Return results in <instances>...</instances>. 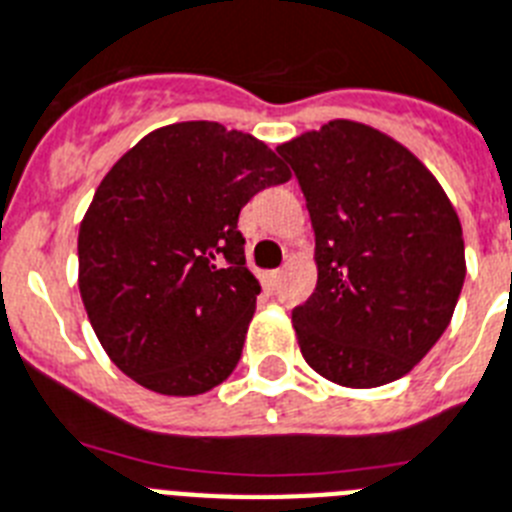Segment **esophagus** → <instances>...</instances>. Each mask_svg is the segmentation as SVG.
Returning <instances> with one entry per match:
<instances>
[{"label":"esophagus","mask_w":512,"mask_h":512,"mask_svg":"<svg viewBox=\"0 0 512 512\" xmlns=\"http://www.w3.org/2000/svg\"><path fill=\"white\" fill-rule=\"evenodd\" d=\"M281 276H284L281 270H270V273H265V276H263L265 286H268V289H276L278 281H281Z\"/></svg>","instance_id":"1"}]
</instances>
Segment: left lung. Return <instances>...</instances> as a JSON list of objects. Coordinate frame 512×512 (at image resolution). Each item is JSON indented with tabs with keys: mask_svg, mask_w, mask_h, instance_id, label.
I'll use <instances>...</instances> for the list:
<instances>
[{
	"mask_svg": "<svg viewBox=\"0 0 512 512\" xmlns=\"http://www.w3.org/2000/svg\"><path fill=\"white\" fill-rule=\"evenodd\" d=\"M315 231L318 284L292 310L302 357L350 389L397 381L450 326L465 281L460 218L392 136L328 120L278 144Z\"/></svg>",
	"mask_w": 512,
	"mask_h": 512,
	"instance_id": "left-lung-1",
	"label": "left lung"
}]
</instances>
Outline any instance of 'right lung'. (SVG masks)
Wrapping results in <instances>:
<instances>
[{"label":"right lung","instance_id":"1","mask_svg":"<svg viewBox=\"0 0 512 512\" xmlns=\"http://www.w3.org/2000/svg\"><path fill=\"white\" fill-rule=\"evenodd\" d=\"M289 178L268 144L210 120L157 128L102 178L78 231V289L136 384L194 397L231 376L260 294L236 223Z\"/></svg>","mask_w":512,"mask_h":512}]
</instances>
